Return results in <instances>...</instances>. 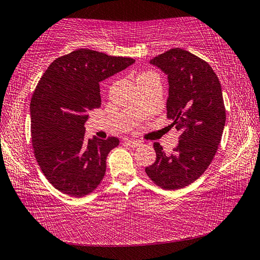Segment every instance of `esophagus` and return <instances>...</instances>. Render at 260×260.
<instances>
[{
	"label": "esophagus",
	"mask_w": 260,
	"mask_h": 260,
	"mask_svg": "<svg viewBox=\"0 0 260 260\" xmlns=\"http://www.w3.org/2000/svg\"><path fill=\"white\" fill-rule=\"evenodd\" d=\"M125 143H126V144H128L129 147H133V148H138V147H140V146H141V144H142V143L140 142V141L129 140V139H126V140H125Z\"/></svg>",
	"instance_id": "1"
}]
</instances>
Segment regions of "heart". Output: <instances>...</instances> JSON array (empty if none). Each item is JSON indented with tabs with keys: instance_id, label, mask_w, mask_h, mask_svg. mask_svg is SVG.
<instances>
[{
	"instance_id": "heart-1",
	"label": "heart",
	"mask_w": 260,
	"mask_h": 260,
	"mask_svg": "<svg viewBox=\"0 0 260 260\" xmlns=\"http://www.w3.org/2000/svg\"><path fill=\"white\" fill-rule=\"evenodd\" d=\"M144 76H148V74H141V76H139L138 78H141V77H144Z\"/></svg>"
}]
</instances>
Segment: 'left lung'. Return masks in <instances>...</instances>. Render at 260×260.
<instances>
[{
  "label": "left lung",
  "instance_id": "left-lung-1",
  "mask_svg": "<svg viewBox=\"0 0 260 260\" xmlns=\"http://www.w3.org/2000/svg\"><path fill=\"white\" fill-rule=\"evenodd\" d=\"M150 64L167 76V118L180 136L171 155L153 143L156 161L146 173L157 186L175 190L199 179L217 152L226 122L221 85L205 60L180 48L153 57Z\"/></svg>",
  "mask_w": 260,
  "mask_h": 260
}]
</instances>
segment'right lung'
I'll use <instances>...</instances> for the list:
<instances>
[{
    "label": "right lung",
    "instance_id": "add662e5",
    "mask_svg": "<svg viewBox=\"0 0 260 260\" xmlns=\"http://www.w3.org/2000/svg\"><path fill=\"white\" fill-rule=\"evenodd\" d=\"M129 57L78 49L55 59L30 100L34 155L48 181L59 191L82 197L98 188L117 138L85 136L88 111L101 107L100 82L134 63Z\"/></svg>",
    "mask_w": 260,
    "mask_h": 260
}]
</instances>
